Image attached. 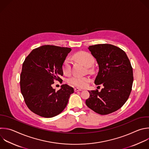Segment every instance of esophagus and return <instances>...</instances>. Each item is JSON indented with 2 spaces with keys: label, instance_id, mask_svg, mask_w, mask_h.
Masks as SVG:
<instances>
[{
  "label": "esophagus",
  "instance_id": "esophagus-1",
  "mask_svg": "<svg viewBox=\"0 0 149 149\" xmlns=\"http://www.w3.org/2000/svg\"><path fill=\"white\" fill-rule=\"evenodd\" d=\"M82 91V89H80V88H74V91L75 92H78V91Z\"/></svg>",
  "mask_w": 149,
  "mask_h": 149
}]
</instances>
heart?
Returning <instances> with one entry per match:
<instances>
[{
  "label": "heart",
  "mask_w": 149,
  "mask_h": 149,
  "mask_svg": "<svg viewBox=\"0 0 149 149\" xmlns=\"http://www.w3.org/2000/svg\"><path fill=\"white\" fill-rule=\"evenodd\" d=\"M74 58L82 63L87 67H91L94 63L93 57L89 53L85 52H79L74 54ZM62 71L64 75H68L71 73V60L69 58H66L62 64ZM90 81V78L88 77L73 76L68 79V82L71 85L79 88L85 87Z\"/></svg>",
  "instance_id": "b5f03b06"
}]
</instances>
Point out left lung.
I'll use <instances>...</instances> for the list:
<instances>
[{
	"mask_svg": "<svg viewBox=\"0 0 149 149\" xmlns=\"http://www.w3.org/2000/svg\"><path fill=\"white\" fill-rule=\"evenodd\" d=\"M88 49L99 65L95 84H102L104 88L100 92L89 91L85 104L98 114H110L119 109L128 100L133 81L132 67L125 52L115 45L96 44Z\"/></svg>",
	"mask_w": 149,
	"mask_h": 149,
	"instance_id": "1",
	"label": "left lung"
}]
</instances>
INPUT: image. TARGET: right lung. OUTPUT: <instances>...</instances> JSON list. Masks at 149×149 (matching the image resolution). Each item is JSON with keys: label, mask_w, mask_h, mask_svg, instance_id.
Instances as JSON below:
<instances>
[{"label": "right lung", "mask_w": 149, "mask_h": 149, "mask_svg": "<svg viewBox=\"0 0 149 149\" xmlns=\"http://www.w3.org/2000/svg\"><path fill=\"white\" fill-rule=\"evenodd\" d=\"M70 48L45 45L33 49L23 63L20 90L28 108L44 118H52L65 108L74 88L64 84L53 89L54 81L62 82V64Z\"/></svg>", "instance_id": "1"}]
</instances>
